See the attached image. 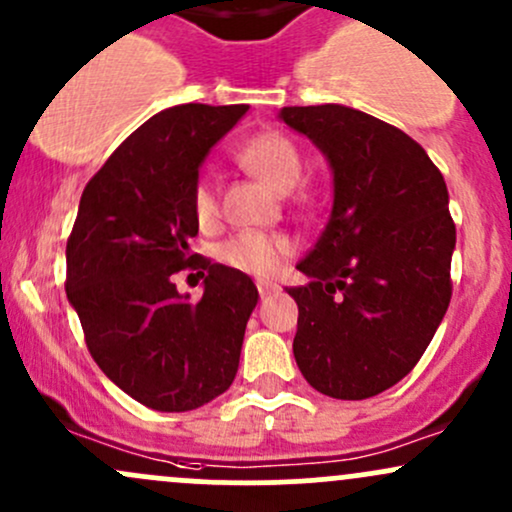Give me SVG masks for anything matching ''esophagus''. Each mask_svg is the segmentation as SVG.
<instances>
[{"label":"esophagus","instance_id":"1","mask_svg":"<svg viewBox=\"0 0 512 512\" xmlns=\"http://www.w3.org/2000/svg\"><path fill=\"white\" fill-rule=\"evenodd\" d=\"M256 285H258V295H261V298H271V295H276L280 290V285L271 283V280H258Z\"/></svg>","mask_w":512,"mask_h":512}]
</instances>
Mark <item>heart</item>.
Instances as JSON below:
<instances>
[{
	"label": "heart",
	"instance_id": "b5f03b06",
	"mask_svg": "<svg viewBox=\"0 0 512 512\" xmlns=\"http://www.w3.org/2000/svg\"><path fill=\"white\" fill-rule=\"evenodd\" d=\"M239 158L251 173H256L276 192L293 190L302 175L300 148L278 131H261V134L251 136L241 146ZM192 210L200 224H212L217 217V185L210 175L197 178L195 188H192ZM288 254L290 241L285 236L263 232H239L224 241L219 249L224 263L244 273H254V276H273L283 266V258Z\"/></svg>",
	"mask_w": 512,
	"mask_h": 512
}]
</instances>
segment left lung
I'll return each instance as SVG.
<instances>
[{"label":"left lung","mask_w":512,"mask_h":512,"mask_svg":"<svg viewBox=\"0 0 512 512\" xmlns=\"http://www.w3.org/2000/svg\"><path fill=\"white\" fill-rule=\"evenodd\" d=\"M332 170V212L298 263L293 354L305 381L364 400L405 378L452 298L456 229L442 173L417 141L344 104L283 107Z\"/></svg>","instance_id":"8db88e82"}]
</instances>
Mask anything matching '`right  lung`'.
Returning a JSON list of instances; mask_svg holds the SVG:
<instances>
[{"mask_svg":"<svg viewBox=\"0 0 512 512\" xmlns=\"http://www.w3.org/2000/svg\"><path fill=\"white\" fill-rule=\"evenodd\" d=\"M249 104H178L153 114L82 190L65 249V293L104 376L161 412L202 408L232 386L258 290L246 273L192 254V188L210 148ZM185 265L203 298L180 296Z\"/></svg>","mask_w":512,"mask_h":512,"instance_id":"obj_1","label":"right lung"}]
</instances>
